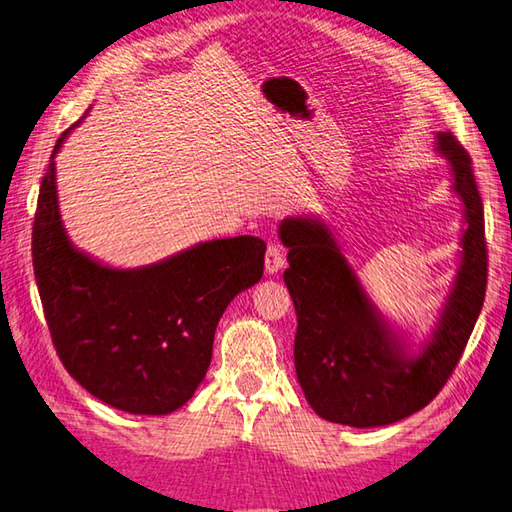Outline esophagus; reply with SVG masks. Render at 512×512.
Segmentation results:
<instances>
[{
	"instance_id": "obj_1",
	"label": "esophagus",
	"mask_w": 512,
	"mask_h": 512,
	"mask_svg": "<svg viewBox=\"0 0 512 512\" xmlns=\"http://www.w3.org/2000/svg\"><path fill=\"white\" fill-rule=\"evenodd\" d=\"M264 266H266V273L273 275L277 270H282L286 266V253L284 248L279 244H268L266 248V257H264Z\"/></svg>"
}]
</instances>
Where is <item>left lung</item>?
Segmentation results:
<instances>
[{
    "mask_svg": "<svg viewBox=\"0 0 512 512\" xmlns=\"http://www.w3.org/2000/svg\"><path fill=\"white\" fill-rule=\"evenodd\" d=\"M437 142L464 202V257L433 339L419 355L404 353L322 222L290 217L279 226L290 264L284 282L297 313V379L328 422L386 426L422 410L453 375L482 313L488 248L473 162L453 133H439Z\"/></svg>",
    "mask_w": 512,
    "mask_h": 512,
    "instance_id": "8db88e82",
    "label": "left lung"
}]
</instances>
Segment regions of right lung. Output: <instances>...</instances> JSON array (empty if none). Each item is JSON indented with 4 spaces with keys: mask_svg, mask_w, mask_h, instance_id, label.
I'll list each match as a JSON object with an SVG mask.
<instances>
[{
    "mask_svg": "<svg viewBox=\"0 0 512 512\" xmlns=\"http://www.w3.org/2000/svg\"><path fill=\"white\" fill-rule=\"evenodd\" d=\"M53 157L37 197L33 268L57 355L68 375L108 406L133 415L173 413L202 384L226 306L262 279L266 242L213 239L155 266L106 268L68 242Z\"/></svg>",
    "mask_w": 512,
    "mask_h": 512,
    "instance_id": "obj_1",
    "label": "right lung"
}]
</instances>
